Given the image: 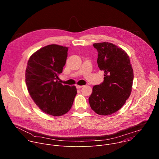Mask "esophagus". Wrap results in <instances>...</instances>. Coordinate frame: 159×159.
Listing matches in <instances>:
<instances>
[{"label":"esophagus","instance_id":"34e87169","mask_svg":"<svg viewBox=\"0 0 159 159\" xmlns=\"http://www.w3.org/2000/svg\"><path fill=\"white\" fill-rule=\"evenodd\" d=\"M83 87V85H76V87L77 88V89H80V88H81V87Z\"/></svg>","mask_w":159,"mask_h":159}]
</instances>
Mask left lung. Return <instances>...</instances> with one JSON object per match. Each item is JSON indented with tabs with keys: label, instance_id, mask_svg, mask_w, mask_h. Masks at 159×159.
<instances>
[{
	"label": "left lung",
	"instance_id": "8db88e82",
	"mask_svg": "<svg viewBox=\"0 0 159 159\" xmlns=\"http://www.w3.org/2000/svg\"><path fill=\"white\" fill-rule=\"evenodd\" d=\"M98 52V65L104 71V81L94 85L89 98L98 115L107 116L120 109L131 93L133 70L127 53L109 42L93 44Z\"/></svg>",
	"mask_w": 159,
	"mask_h": 159
}]
</instances>
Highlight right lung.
Instances as JSON below:
<instances>
[{"mask_svg":"<svg viewBox=\"0 0 159 159\" xmlns=\"http://www.w3.org/2000/svg\"><path fill=\"white\" fill-rule=\"evenodd\" d=\"M68 48L53 44L39 49L30 57L26 70L31 98L42 111L53 116L69 112L77 94L75 86L57 80L66 63Z\"/></svg>","mask_w":159,"mask_h":159,"instance_id":"obj_1","label":"right lung"}]
</instances>
